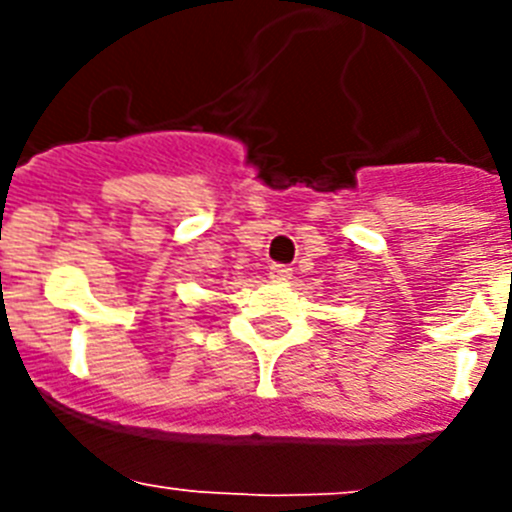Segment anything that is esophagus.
<instances>
[{"label":"esophagus","instance_id":"1","mask_svg":"<svg viewBox=\"0 0 512 512\" xmlns=\"http://www.w3.org/2000/svg\"><path fill=\"white\" fill-rule=\"evenodd\" d=\"M269 277L277 279V282H284V279L292 277V269H289V266H284V264H271Z\"/></svg>","mask_w":512,"mask_h":512}]
</instances>
